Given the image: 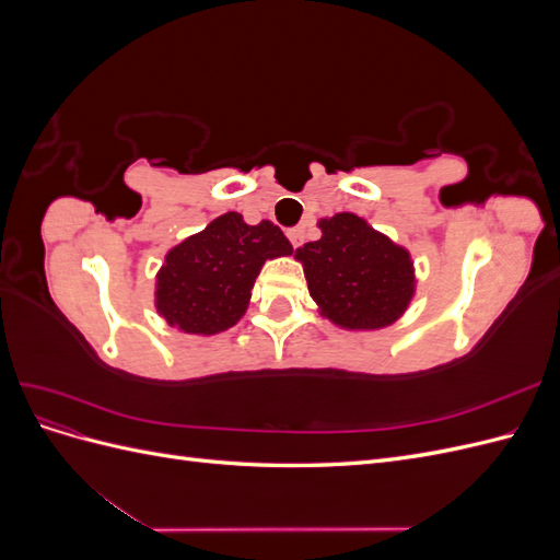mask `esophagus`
Here are the masks:
<instances>
[{"instance_id": "obj_1", "label": "esophagus", "mask_w": 560, "mask_h": 560, "mask_svg": "<svg viewBox=\"0 0 560 560\" xmlns=\"http://www.w3.org/2000/svg\"><path fill=\"white\" fill-rule=\"evenodd\" d=\"M287 235H290V243H292V247H294V249L303 243V229H301V226H299V229H292V231L287 233Z\"/></svg>"}]
</instances>
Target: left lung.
<instances>
[{
    "label": "left lung",
    "instance_id": "left-lung-1",
    "mask_svg": "<svg viewBox=\"0 0 560 560\" xmlns=\"http://www.w3.org/2000/svg\"><path fill=\"white\" fill-rule=\"evenodd\" d=\"M319 229L322 238L294 257L322 315L343 329L393 325L416 292L411 254L352 212L322 219Z\"/></svg>",
    "mask_w": 560,
    "mask_h": 560
}]
</instances>
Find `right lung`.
<instances>
[{
    "label": "right lung",
    "instance_id": "obj_1",
    "mask_svg": "<svg viewBox=\"0 0 560 560\" xmlns=\"http://www.w3.org/2000/svg\"><path fill=\"white\" fill-rule=\"evenodd\" d=\"M292 254L273 222L249 226L243 214L217 217L165 254L156 276V311L186 334H219L238 322L266 259Z\"/></svg>",
    "mask_w": 560,
    "mask_h": 560
}]
</instances>
